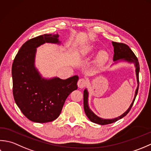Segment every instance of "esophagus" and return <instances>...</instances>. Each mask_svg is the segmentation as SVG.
Instances as JSON below:
<instances>
[{"instance_id":"esophagus-1","label":"esophagus","mask_w":151,"mask_h":151,"mask_svg":"<svg viewBox=\"0 0 151 151\" xmlns=\"http://www.w3.org/2000/svg\"><path fill=\"white\" fill-rule=\"evenodd\" d=\"M87 80L85 79L84 78H81L79 79V81L78 82V85L79 88H84L86 85H87Z\"/></svg>"}]
</instances>
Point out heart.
Masks as SVG:
<instances>
[{
  "label": "heart",
  "instance_id": "obj_1",
  "mask_svg": "<svg viewBox=\"0 0 151 151\" xmlns=\"http://www.w3.org/2000/svg\"><path fill=\"white\" fill-rule=\"evenodd\" d=\"M95 51L94 46L92 45H86L81 48L80 54L81 56H86L90 53H92ZM108 58V53L105 50H101L98 52L97 55V60L98 63H103Z\"/></svg>",
  "mask_w": 151,
  "mask_h": 151
}]
</instances>
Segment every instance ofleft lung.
Masks as SVG:
<instances>
[{
  "label": "left lung",
  "instance_id": "1",
  "mask_svg": "<svg viewBox=\"0 0 151 151\" xmlns=\"http://www.w3.org/2000/svg\"><path fill=\"white\" fill-rule=\"evenodd\" d=\"M112 44L114 47V55H113V60H123L127 61L128 63H134L135 67H136V77H137V87L135 92V95L134 100L132 101V104H130V107L125 111L122 115L118 116V117L112 119H104L102 118H100L98 116L96 115L92 111L91 109L88 107V93L87 88L85 89L83 92V105H84V110L85 112L86 115L91 122L96 123V124H100V125H106L111 124L113 122H115L116 121H119V119L124 117L127 115L130 111L132 106H133L134 102L136 99V97L137 94L138 88H139V64L138 62V59L136 57V55L134 53V52L131 50V49L129 47V46L125 44H122V43H118L112 42ZM116 63H117L116 61Z\"/></svg>",
  "mask_w": 151,
  "mask_h": 151
}]
</instances>
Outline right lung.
Returning a JSON list of instances; mask_svg holds the SVG:
<instances>
[{
	"label": "right lung",
	"mask_w": 151,
	"mask_h": 151,
	"mask_svg": "<svg viewBox=\"0 0 151 151\" xmlns=\"http://www.w3.org/2000/svg\"><path fill=\"white\" fill-rule=\"evenodd\" d=\"M58 34L43 35L27 41L12 68L15 103L30 121L44 123L58 118L67 97L78 88V76L66 79L42 78L35 67L36 48L45 43L60 44Z\"/></svg>",
	"instance_id": "1"
}]
</instances>
